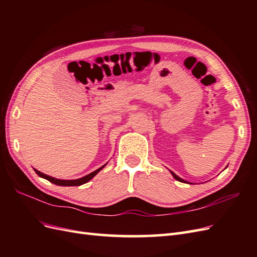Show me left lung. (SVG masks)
I'll list each match as a JSON object with an SVG mask.
<instances>
[{
    "label": "left lung",
    "mask_w": 257,
    "mask_h": 257,
    "mask_svg": "<svg viewBox=\"0 0 257 257\" xmlns=\"http://www.w3.org/2000/svg\"><path fill=\"white\" fill-rule=\"evenodd\" d=\"M170 174L173 175V177L176 179V180H178V181H180V182H183V183H190V182H188V181H185V180H183V179H181L180 177H178L175 173H173L172 170H170Z\"/></svg>",
    "instance_id": "obj_1"
}]
</instances>
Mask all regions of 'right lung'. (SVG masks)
<instances>
[{
    "label": "right lung",
    "instance_id": "right-lung-1",
    "mask_svg": "<svg viewBox=\"0 0 257 257\" xmlns=\"http://www.w3.org/2000/svg\"><path fill=\"white\" fill-rule=\"evenodd\" d=\"M105 166H106V164L103 165L102 167H99L98 169L94 170V172H93V173H91V174H89L87 176H84L82 178L75 179V180H61V179H56V178H53V177L45 175V174H43L41 172H38V170H36V169H34V170H35V173L38 176H40L41 178L46 179V180L50 181L53 184H57V185H60V186H77V185H81V184H84V183H87L88 181H90L91 179L94 177V176H96L98 174V172H100V170H102Z\"/></svg>",
    "mask_w": 257,
    "mask_h": 257
}]
</instances>
